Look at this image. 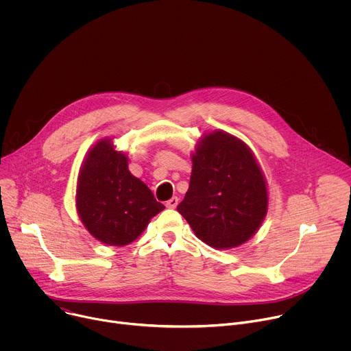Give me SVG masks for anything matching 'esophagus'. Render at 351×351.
Listing matches in <instances>:
<instances>
[{
	"label": "esophagus",
	"instance_id": "esophagus-1",
	"mask_svg": "<svg viewBox=\"0 0 351 351\" xmlns=\"http://www.w3.org/2000/svg\"><path fill=\"white\" fill-rule=\"evenodd\" d=\"M178 204H179V198L178 197H172V198H169L168 202H167V207L168 208H176Z\"/></svg>",
	"mask_w": 351,
	"mask_h": 351
}]
</instances>
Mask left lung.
<instances>
[{
    "instance_id": "8db88e82",
    "label": "left lung",
    "mask_w": 351,
    "mask_h": 351,
    "mask_svg": "<svg viewBox=\"0 0 351 351\" xmlns=\"http://www.w3.org/2000/svg\"><path fill=\"white\" fill-rule=\"evenodd\" d=\"M267 210L265 179L250 148L225 132L204 136L178 206L195 236L214 248L237 247L257 232Z\"/></svg>"
}]
</instances>
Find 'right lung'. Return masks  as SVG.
Listing matches in <instances>:
<instances>
[{"label":"right lung","instance_id":"1","mask_svg":"<svg viewBox=\"0 0 351 351\" xmlns=\"http://www.w3.org/2000/svg\"><path fill=\"white\" fill-rule=\"evenodd\" d=\"M76 207L87 230L110 245L136 240L165 206L128 169V158L111 140L98 141L79 173Z\"/></svg>","mask_w":351,"mask_h":351}]
</instances>
